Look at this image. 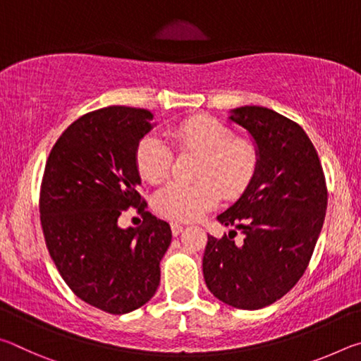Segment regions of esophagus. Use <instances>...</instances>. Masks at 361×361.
Here are the masks:
<instances>
[{
    "label": "esophagus",
    "instance_id": "1",
    "mask_svg": "<svg viewBox=\"0 0 361 361\" xmlns=\"http://www.w3.org/2000/svg\"><path fill=\"white\" fill-rule=\"evenodd\" d=\"M170 228H172V234H173V235H178L180 232L183 231V228H185V226L180 224V223H176V221H173V223H170Z\"/></svg>",
    "mask_w": 361,
    "mask_h": 361
}]
</instances>
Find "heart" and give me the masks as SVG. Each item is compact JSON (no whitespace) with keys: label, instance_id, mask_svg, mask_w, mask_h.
Masks as SVG:
<instances>
[{"label":"heart","instance_id":"b5f03b06","mask_svg":"<svg viewBox=\"0 0 361 361\" xmlns=\"http://www.w3.org/2000/svg\"><path fill=\"white\" fill-rule=\"evenodd\" d=\"M169 137L180 151L199 152L194 176L199 181H173L154 197V209L176 221H194L226 197H237L252 183L258 169V151L247 138L234 137L223 122L207 114L183 119L169 129ZM138 173L149 183L169 176L173 152L156 135H146L137 146Z\"/></svg>","mask_w":361,"mask_h":361}]
</instances>
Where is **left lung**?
Masks as SVG:
<instances>
[{
    "mask_svg": "<svg viewBox=\"0 0 361 361\" xmlns=\"http://www.w3.org/2000/svg\"><path fill=\"white\" fill-rule=\"evenodd\" d=\"M229 119L256 143L258 169L237 202L218 221L234 226L209 235L202 267L213 296L256 310L285 296L302 277L325 221L328 191L319 154L296 122L264 106H240Z\"/></svg>",
    "mask_w": 361,
    "mask_h": 361,
    "instance_id": "obj_1",
    "label": "left lung"
}]
</instances>
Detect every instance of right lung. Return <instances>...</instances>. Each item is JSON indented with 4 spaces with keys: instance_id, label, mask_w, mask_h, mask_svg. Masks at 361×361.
Instances as JSON below:
<instances>
[{
    "instance_id": "right-lung-1",
    "label": "right lung",
    "mask_w": 361,
    "mask_h": 361,
    "mask_svg": "<svg viewBox=\"0 0 361 361\" xmlns=\"http://www.w3.org/2000/svg\"><path fill=\"white\" fill-rule=\"evenodd\" d=\"M151 121L148 109L129 106L81 116L54 145L41 183V226L60 276L84 302L114 315L154 296L172 242L169 223L146 212L137 191L135 152ZM129 206L144 224L122 230L117 218Z\"/></svg>"
}]
</instances>
